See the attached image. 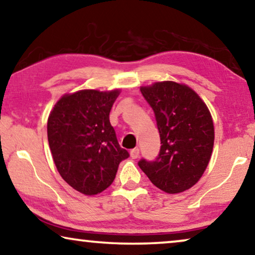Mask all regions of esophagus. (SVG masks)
<instances>
[{"label": "esophagus", "mask_w": 255, "mask_h": 255, "mask_svg": "<svg viewBox=\"0 0 255 255\" xmlns=\"http://www.w3.org/2000/svg\"><path fill=\"white\" fill-rule=\"evenodd\" d=\"M139 154H140V151H139V148H133V149H131V151H130V155H131L132 159H137Z\"/></svg>", "instance_id": "34e87169"}]
</instances>
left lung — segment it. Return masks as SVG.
Segmentation results:
<instances>
[{"instance_id":"left-lung-1","label":"left lung","mask_w":255,"mask_h":255,"mask_svg":"<svg viewBox=\"0 0 255 255\" xmlns=\"http://www.w3.org/2000/svg\"><path fill=\"white\" fill-rule=\"evenodd\" d=\"M152 108L161 147L152 161L138 166L151 182L168 194H177L197 183L207 168L215 140L214 122L201 97L189 87L173 81L141 87Z\"/></svg>"}]
</instances>
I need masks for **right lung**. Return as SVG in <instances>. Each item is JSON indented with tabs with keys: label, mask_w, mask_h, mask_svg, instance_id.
<instances>
[{
	"label": "right lung",
	"mask_w": 255,
	"mask_h": 255,
	"mask_svg": "<svg viewBox=\"0 0 255 255\" xmlns=\"http://www.w3.org/2000/svg\"><path fill=\"white\" fill-rule=\"evenodd\" d=\"M120 90H80L62 96L47 121V138L62 179L85 195H96L114 182L128 152L118 144L109 114Z\"/></svg>",
	"instance_id": "add662e5"
}]
</instances>
